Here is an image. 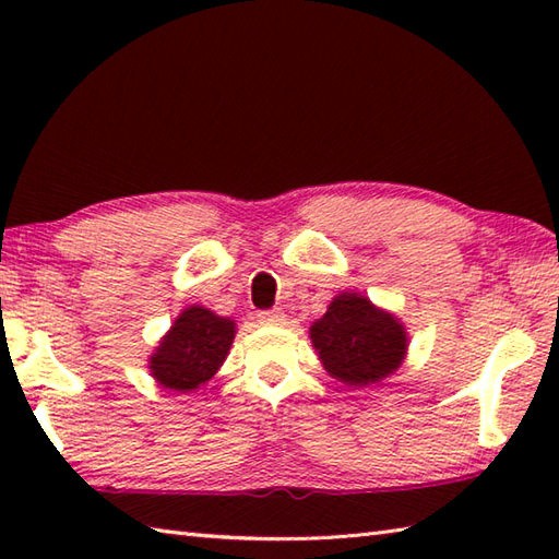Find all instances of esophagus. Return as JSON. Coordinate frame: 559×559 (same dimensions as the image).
<instances>
[{
    "instance_id": "34e87169",
    "label": "esophagus",
    "mask_w": 559,
    "mask_h": 559,
    "mask_svg": "<svg viewBox=\"0 0 559 559\" xmlns=\"http://www.w3.org/2000/svg\"><path fill=\"white\" fill-rule=\"evenodd\" d=\"M259 322H261V324H278V322H283V312H281V310H264V312H259Z\"/></svg>"
}]
</instances>
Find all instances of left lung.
<instances>
[{"label":"left lung","mask_w":559,"mask_h":559,"mask_svg":"<svg viewBox=\"0 0 559 559\" xmlns=\"http://www.w3.org/2000/svg\"><path fill=\"white\" fill-rule=\"evenodd\" d=\"M310 338L324 367L350 386L374 384L401 365L406 331L394 317L355 293H343L312 324Z\"/></svg>","instance_id":"8db88e82"}]
</instances>
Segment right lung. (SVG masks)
<instances>
[{"instance_id": "obj_1", "label": "right lung", "mask_w": 559, "mask_h": 559, "mask_svg": "<svg viewBox=\"0 0 559 559\" xmlns=\"http://www.w3.org/2000/svg\"><path fill=\"white\" fill-rule=\"evenodd\" d=\"M235 338L230 319L213 314L204 307H189L175 319L168 336L151 358V372L165 389L192 391L209 382L223 365Z\"/></svg>"}]
</instances>
